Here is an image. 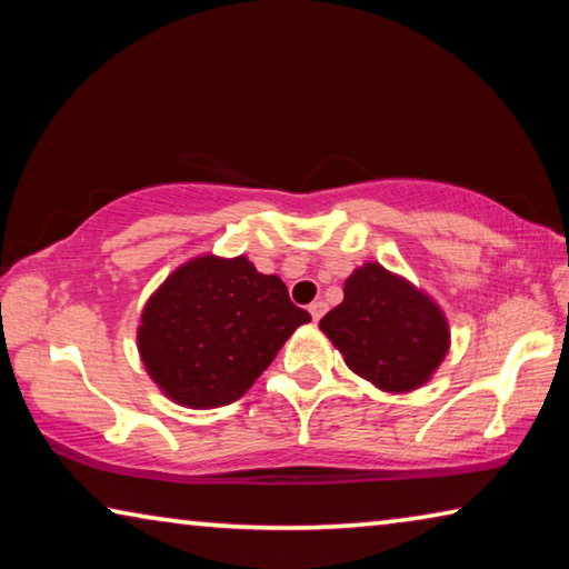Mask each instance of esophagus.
I'll return each mask as SVG.
<instances>
[{"mask_svg": "<svg viewBox=\"0 0 569 569\" xmlns=\"http://www.w3.org/2000/svg\"><path fill=\"white\" fill-rule=\"evenodd\" d=\"M308 313H311L313 321H319L321 316L326 313V303H323V301H313L311 306H308Z\"/></svg>", "mask_w": 569, "mask_h": 569, "instance_id": "1", "label": "esophagus"}]
</instances>
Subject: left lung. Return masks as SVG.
I'll return each instance as SVG.
<instances>
[{
  "label": "left lung",
  "instance_id": "1",
  "mask_svg": "<svg viewBox=\"0 0 569 569\" xmlns=\"http://www.w3.org/2000/svg\"><path fill=\"white\" fill-rule=\"evenodd\" d=\"M319 326L346 366L383 391L419 389L449 351L439 306L379 263L356 268Z\"/></svg>",
  "mask_w": 569,
  "mask_h": 569
}]
</instances>
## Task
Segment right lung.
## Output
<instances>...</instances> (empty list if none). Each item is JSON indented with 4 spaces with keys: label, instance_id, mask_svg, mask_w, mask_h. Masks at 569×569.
Returning <instances> with one entry per match:
<instances>
[{
    "label": "right lung",
    "instance_id": "add662e5",
    "mask_svg": "<svg viewBox=\"0 0 569 569\" xmlns=\"http://www.w3.org/2000/svg\"><path fill=\"white\" fill-rule=\"evenodd\" d=\"M308 321L281 278L258 273L246 256H200L150 296L138 349L172 401L213 409L243 397Z\"/></svg>",
    "mask_w": 569,
    "mask_h": 569
}]
</instances>
